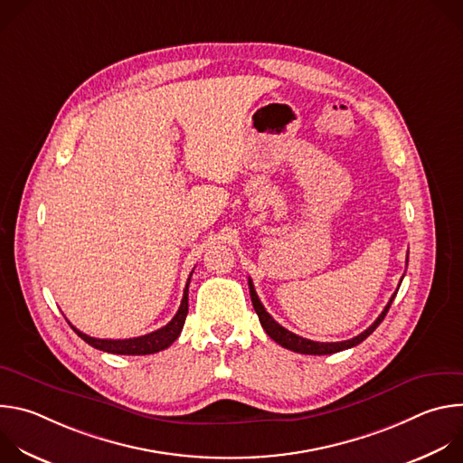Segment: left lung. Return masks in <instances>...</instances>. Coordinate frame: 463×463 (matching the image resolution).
<instances>
[{
  "mask_svg": "<svg viewBox=\"0 0 463 463\" xmlns=\"http://www.w3.org/2000/svg\"><path fill=\"white\" fill-rule=\"evenodd\" d=\"M402 280H403V279H402ZM398 289H400V288H398ZM249 293H250L252 307H254V311H256V315H258V318H260L261 327L266 329V334H268L275 343H279L280 346H284V348H288V350H291V352H297V354H306V355H329V354H337V352H343V350H348V348L357 346L359 343H363V341L373 332V329L383 322V318L386 317V313H388V309H390V306H392V300L395 298V295H398V293L392 295V298L388 300V304L384 306V309L381 311V315L375 318V322H373L370 327H366L364 332L359 334L357 337L348 339V341H341V343H317V341L304 339V337H300V335L289 332V329H286L284 326H280V324L266 311V307L261 306V302H260V298H258V295H256V291H254V286H252V280H250V279H249Z\"/></svg>",
  "mask_w": 463,
  "mask_h": 463,
  "instance_id": "8db88e82",
  "label": "left lung"
}]
</instances>
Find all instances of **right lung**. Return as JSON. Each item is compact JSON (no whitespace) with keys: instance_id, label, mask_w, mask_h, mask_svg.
<instances>
[{"instance_id":"add662e5","label":"right lung","mask_w":463,"mask_h":463,"mask_svg":"<svg viewBox=\"0 0 463 463\" xmlns=\"http://www.w3.org/2000/svg\"><path fill=\"white\" fill-rule=\"evenodd\" d=\"M192 277V273H190ZM190 277H188V282L184 286V293H183V300H181V306L177 309V313L174 315V318L156 329V332L148 334V335H141V337H134V339H95V337H90L86 334H82L80 329H77L75 326H71L77 335L80 339H84L90 346L97 348V350H102V352H108V354H117V355H148V354H157L165 348H168L181 334L183 329V324H184V318H186V313H188V284H190Z\"/></svg>"}]
</instances>
